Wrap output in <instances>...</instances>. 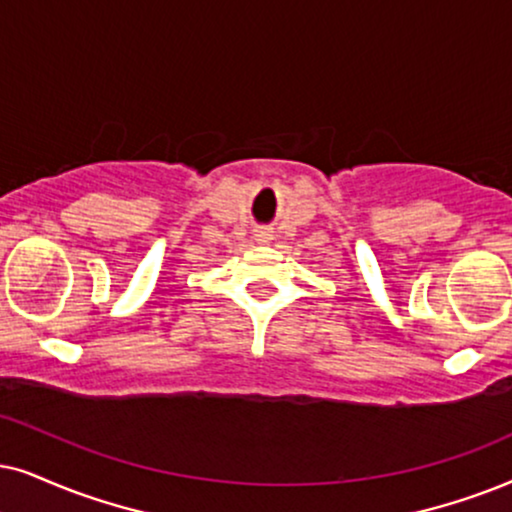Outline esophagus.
Returning a JSON list of instances; mask_svg holds the SVG:
<instances>
[{"label":"esophagus","instance_id":"1","mask_svg":"<svg viewBox=\"0 0 512 512\" xmlns=\"http://www.w3.org/2000/svg\"><path fill=\"white\" fill-rule=\"evenodd\" d=\"M255 241H257V243H269V241H271V234H269V231H257Z\"/></svg>","mask_w":512,"mask_h":512}]
</instances>
